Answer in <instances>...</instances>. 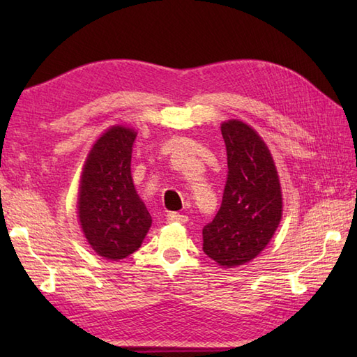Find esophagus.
<instances>
[{
    "label": "esophagus",
    "instance_id": "1",
    "mask_svg": "<svg viewBox=\"0 0 357 357\" xmlns=\"http://www.w3.org/2000/svg\"><path fill=\"white\" fill-rule=\"evenodd\" d=\"M167 221L169 222H179V224H185L188 221V218L185 215L176 213V211H172V213L167 215Z\"/></svg>",
    "mask_w": 357,
    "mask_h": 357
}]
</instances>
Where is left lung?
<instances>
[{
  "mask_svg": "<svg viewBox=\"0 0 357 357\" xmlns=\"http://www.w3.org/2000/svg\"><path fill=\"white\" fill-rule=\"evenodd\" d=\"M227 181L221 208L202 229L204 253L222 267L259 255L282 216V195L270 150L252 127L238 119L221 126Z\"/></svg>",
  "mask_w": 357,
  "mask_h": 357,
  "instance_id": "left-lung-1",
  "label": "left lung"
}]
</instances>
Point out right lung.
<instances>
[{"mask_svg":"<svg viewBox=\"0 0 357 357\" xmlns=\"http://www.w3.org/2000/svg\"><path fill=\"white\" fill-rule=\"evenodd\" d=\"M135 139L132 128H109L90 150L81 174L82 231L95 252L112 261L135 253L151 225L130 173Z\"/></svg>","mask_w":357,"mask_h":357,"instance_id":"obj_1","label":"right lung"}]
</instances>
